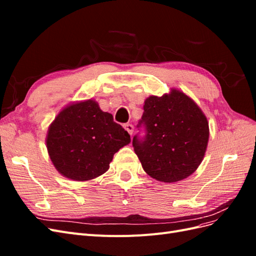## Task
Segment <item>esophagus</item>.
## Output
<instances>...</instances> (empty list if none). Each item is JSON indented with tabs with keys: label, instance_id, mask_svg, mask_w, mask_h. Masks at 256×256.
Instances as JSON below:
<instances>
[{
	"label": "esophagus",
	"instance_id": "1",
	"mask_svg": "<svg viewBox=\"0 0 256 256\" xmlns=\"http://www.w3.org/2000/svg\"><path fill=\"white\" fill-rule=\"evenodd\" d=\"M124 128H125L128 131V134L130 136H132V134H134V126L131 125V124H125V125H124Z\"/></svg>",
	"mask_w": 256,
	"mask_h": 256
}]
</instances>
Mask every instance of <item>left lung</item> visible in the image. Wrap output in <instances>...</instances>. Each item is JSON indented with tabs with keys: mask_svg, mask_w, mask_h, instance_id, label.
<instances>
[{
	"mask_svg": "<svg viewBox=\"0 0 256 256\" xmlns=\"http://www.w3.org/2000/svg\"><path fill=\"white\" fill-rule=\"evenodd\" d=\"M132 146L144 171L159 182H175L191 175L202 162L209 138L206 116L182 92L172 90L145 100Z\"/></svg>",
	"mask_w": 256,
	"mask_h": 256,
	"instance_id": "1",
	"label": "left lung"
}]
</instances>
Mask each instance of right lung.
Instances as JSON below:
<instances>
[{"label": "right lung", "instance_id": "add662e5", "mask_svg": "<svg viewBox=\"0 0 256 256\" xmlns=\"http://www.w3.org/2000/svg\"><path fill=\"white\" fill-rule=\"evenodd\" d=\"M129 143L127 131L92 99L62 110L47 136L54 166L63 176L79 182L106 173L114 154Z\"/></svg>", "mask_w": 256, "mask_h": 256}]
</instances>
